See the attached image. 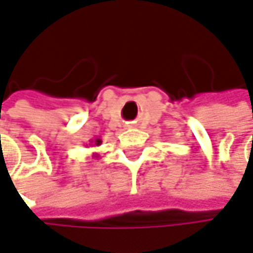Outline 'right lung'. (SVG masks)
<instances>
[{
	"label": "right lung",
	"mask_w": 253,
	"mask_h": 253,
	"mask_svg": "<svg viewBox=\"0 0 253 253\" xmlns=\"http://www.w3.org/2000/svg\"><path fill=\"white\" fill-rule=\"evenodd\" d=\"M100 145H101V139H98V137L89 140V146H100ZM97 156H98V155H97ZM97 156H95V158H97Z\"/></svg>",
	"instance_id": "obj_1"
}]
</instances>
